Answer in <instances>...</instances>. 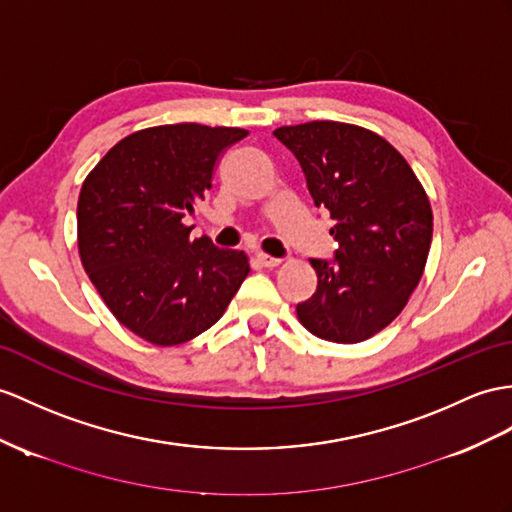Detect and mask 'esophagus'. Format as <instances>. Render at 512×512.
<instances>
[{"label":"esophagus","instance_id":"1","mask_svg":"<svg viewBox=\"0 0 512 512\" xmlns=\"http://www.w3.org/2000/svg\"><path fill=\"white\" fill-rule=\"evenodd\" d=\"M256 263L263 265V267H278L282 260L280 258H273L269 254H256Z\"/></svg>","mask_w":512,"mask_h":512}]
</instances>
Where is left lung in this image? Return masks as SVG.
<instances>
[{
    "label": "left lung",
    "mask_w": 512,
    "mask_h": 512,
    "mask_svg": "<svg viewBox=\"0 0 512 512\" xmlns=\"http://www.w3.org/2000/svg\"><path fill=\"white\" fill-rule=\"evenodd\" d=\"M273 136L297 158L339 243L332 260H310L317 291L297 304V317L323 341H367L402 313L421 280L432 243L428 195L404 156L371 130L310 121Z\"/></svg>",
    "instance_id": "obj_1"
}]
</instances>
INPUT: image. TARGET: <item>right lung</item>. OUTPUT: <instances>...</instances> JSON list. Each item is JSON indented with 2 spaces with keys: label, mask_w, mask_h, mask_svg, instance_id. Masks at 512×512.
<instances>
[{
  "label": "right lung",
  "mask_w": 512,
  "mask_h": 512,
  "mask_svg": "<svg viewBox=\"0 0 512 512\" xmlns=\"http://www.w3.org/2000/svg\"><path fill=\"white\" fill-rule=\"evenodd\" d=\"M241 128L173 123L119 141L86 176L78 199L82 265L110 313L154 345L195 339L226 313L249 273L239 249L189 239L182 219L213 186Z\"/></svg>",
  "instance_id": "1"
}]
</instances>
